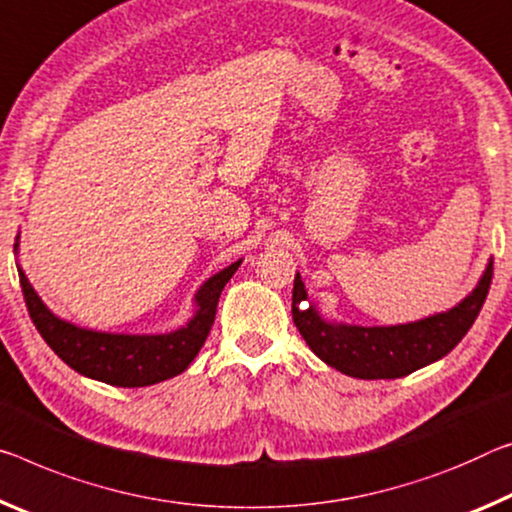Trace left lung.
<instances>
[{
    "mask_svg": "<svg viewBox=\"0 0 512 512\" xmlns=\"http://www.w3.org/2000/svg\"><path fill=\"white\" fill-rule=\"evenodd\" d=\"M492 285V259L476 289L449 312H440L401 326H348L332 323L314 305L307 307V291L300 273L294 280L291 314L307 346L328 367L362 380L403 378L426 364L444 358L472 328Z\"/></svg>",
    "mask_w": 512,
    "mask_h": 512,
    "instance_id": "obj_1",
    "label": "left lung"
}]
</instances>
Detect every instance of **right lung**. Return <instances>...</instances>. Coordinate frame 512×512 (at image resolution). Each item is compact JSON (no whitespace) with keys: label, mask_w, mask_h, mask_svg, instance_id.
I'll return each instance as SVG.
<instances>
[{"label":"right lung","mask_w":512,"mask_h":512,"mask_svg":"<svg viewBox=\"0 0 512 512\" xmlns=\"http://www.w3.org/2000/svg\"><path fill=\"white\" fill-rule=\"evenodd\" d=\"M13 248L18 253V241ZM239 264L241 259L212 275L198 289L196 314L191 316V321L166 335H118V332L79 328L47 310L20 266L18 273L31 321L47 346L70 369L107 385L145 387L177 376L193 362L214 326L221 291L237 273Z\"/></svg>","instance_id":"obj_1"}]
</instances>
